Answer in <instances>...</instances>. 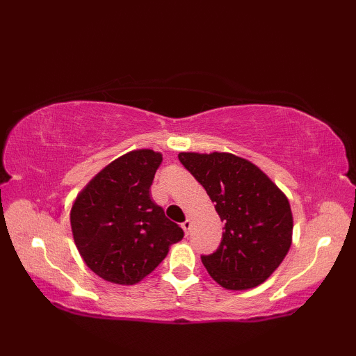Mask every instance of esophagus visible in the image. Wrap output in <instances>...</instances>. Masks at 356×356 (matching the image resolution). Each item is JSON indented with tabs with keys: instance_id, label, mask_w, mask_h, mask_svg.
Here are the masks:
<instances>
[{
	"instance_id": "obj_1",
	"label": "esophagus",
	"mask_w": 356,
	"mask_h": 356,
	"mask_svg": "<svg viewBox=\"0 0 356 356\" xmlns=\"http://www.w3.org/2000/svg\"><path fill=\"white\" fill-rule=\"evenodd\" d=\"M191 226H193V222L190 220V218H186V220L182 223V228H184V231H185L186 234H190Z\"/></svg>"
}]
</instances>
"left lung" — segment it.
Wrapping results in <instances>:
<instances>
[{
  "mask_svg": "<svg viewBox=\"0 0 356 356\" xmlns=\"http://www.w3.org/2000/svg\"><path fill=\"white\" fill-rule=\"evenodd\" d=\"M179 161L205 188L225 222L222 241L202 255L209 275L225 289L263 283L289 251L292 213L286 195L246 159L229 153H180Z\"/></svg>",
  "mask_w": 356,
  "mask_h": 356,
  "instance_id": "8db88e82",
  "label": "left lung"
}]
</instances>
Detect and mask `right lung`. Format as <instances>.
<instances>
[{"mask_svg": "<svg viewBox=\"0 0 356 356\" xmlns=\"http://www.w3.org/2000/svg\"><path fill=\"white\" fill-rule=\"evenodd\" d=\"M162 154L131 151L105 166L73 203V238L87 266L118 284L153 272L184 229L149 197Z\"/></svg>", "mask_w": 356, "mask_h": 356, "instance_id": "right-lung-1", "label": "right lung"}]
</instances>
